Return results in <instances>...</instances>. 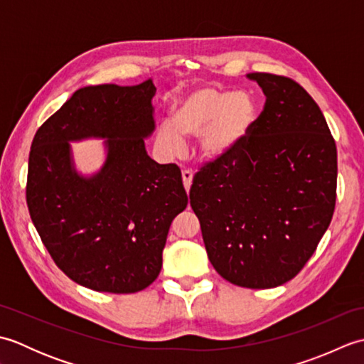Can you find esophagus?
Here are the masks:
<instances>
[{
    "label": "esophagus",
    "instance_id": "1",
    "mask_svg": "<svg viewBox=\"0 0 364 364\" xmlns=\"http://www.w3.org/2000/svg\"><path fill=\"white\" fill-rule=\"evenodd\" d=\"M181 176H183L184 189H186V192H189V189H191V186H192V180H194V175H192L191 170H183Z\"/></svg>",
    "mask_w": 364,
    "mask_h": 364
}]
</instances>
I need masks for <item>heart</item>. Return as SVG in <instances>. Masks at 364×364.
<instances>
[{
    "mask_svg": "<svg viewBox=\"0 0 364 364\" xmlns=\"http://www.w3.org/2000/svg\"><path fill=\"white\" fill-rule=\"evenodd\" d=\"M257 119L258 105L249 92L196 87L176 100L170 122L159 123L156 144L173 158L186 150L184 137H197L200 158L220 162L241 150Z\"/></svg>",
    "mask_w": 364,
    "mask_h": 364,
    "instance_id": "heart-1",
    "label": "heart"
}]
</instances>
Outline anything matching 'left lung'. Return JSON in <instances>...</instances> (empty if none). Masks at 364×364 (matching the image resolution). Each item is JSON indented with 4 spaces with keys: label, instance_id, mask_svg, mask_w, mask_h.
<instances>
[{
    "label": "left lung",
    "instance_id": "8db88e82",
    "mask_svg": "<svg viewBox=\"0 0 364 364\" xmlns=\"http://www.w3.org/2000/svg\"><path fill=\"white\" fill-rule=\"evenodd\" d=\"M266 97L233 156L196 175L189 198L213 267L250 289L296 277L326 233L336 202V145L326 117L296 81L249 73Z\"/></svg>",
    "mask_w": 364,
    "mask_h": 364
}]
</instances>
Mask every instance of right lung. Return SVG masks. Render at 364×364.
Here are the masks:
<instances>
[{"mask_svg": "<svg viewBox=\"0 0 364 364\" xmlns=\"http://www.w3.org/2000/svg\"><path fill=\"white\" fill-rule=\"evenodd\" d=\"M151 80L78 89L37 129L28 164L31 219L51 258L84 288L129 294L161 272L170 223L188 206L181 172L145 149L154 131ZM103 138L95 173L75 168L72 141Z\"/></svg>", "mask_w": 364, "mask_h": 364, "instance_id": "obj_1", "label": "right lung"}]
</instances>
